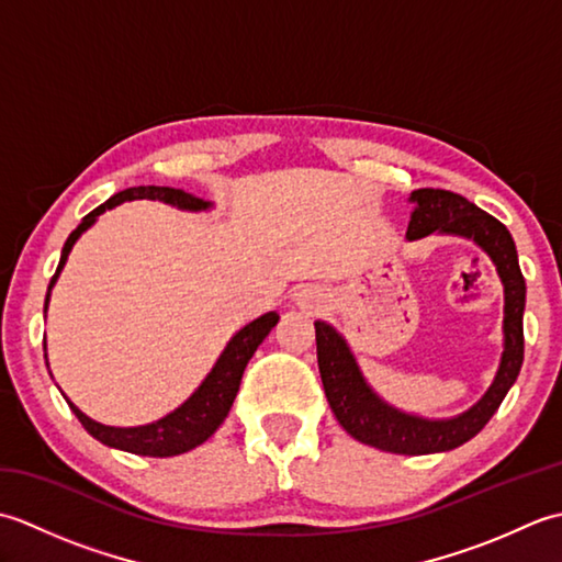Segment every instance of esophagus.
Returning a JSON list of instances; mask_svg holds the SVG:
<instances>
[{
    "instance_id": "1",
    "label": "esophagus",
    "mask_w": 562,
    "mask_h": 562,
    "mask_svg": "<svg viewBox=\"0 0 562 562\" xmlns=\"http://www.w3.org/2000/svg\"><path fill=\"white\" fill-rule=\"evenodd\" d=\"M300 302H302L304 306H316V302H321V294H318L316 290H304V292L300 294Z\"/></svg>"
}]
</instances>
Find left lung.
I'll list each match as a JSON object with an SVG mask.
<instances>
[{
	"label": "left lung",
	"mask_w": 562,
	"mask_h": 562,
	"mask_svg": "<svg viewBox=\"0 0 562 562\" xmlns=\"http://www.w3.org/2000/svg\"><path fill=\"white\" fill-rule=\"evenodd\" d=\"M411 202L415 210L411 214L408 236L411 241L429 234H451L471 238L481 246L495 262L499 280L505 288V350L495 381L485 396L465 413L449 417V420H427L411 413L393 408L384 398H379L374 389L367 384L360 367L348 342L340 333L316 321V355L318 372L324 381L326 398L333 415L362 445L376 447L391 453H437L461 447L463 441L475 437L495 415L499 403L519 376L524 362V304H527V282L519 270L517 246L503 222L493 214L475 207L473 202L439 188L413 190Z\"/></svg>",
	"instance_id": "left-lung-1"
}]
</instances>
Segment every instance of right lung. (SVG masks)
I'll list each match as a JSON object with an SVG mask.
<instances>
[{
  "label": "right lung",
  "instance_id": "obj_1",
  "mask_svg": "<svg viewBox=\"0 0 562 562\" xmlns=\"http://www.w3.org/2000/svg\"><path fill=\"white\" fill-rule=\"evenodd\" d=\"M125 200H159V202H166V205H173L178 210H190V212H200V210L212 207V202L200 200V198L190 195V193H186V190H178V188L137 186V188H127V190H121V193H115L113 198L105 200L103 205L89 212L87 217L81 220L77 229L69 234V238L65 241V248H63V256H59V266H57L53 280H50V288H47V294H45V308H47V302H50V290L55 288L59 272H63L65 262H67L69 250L77 244V238L99 220V214H103L105 210H111L115 205H121V202H125ZM278 321H280L278 314L268 312L260 318L250 321L248 326L238 330L236 336L226 342V348L220 355V360L214 362L212 372L195 389L193 396L178 405L173 413L164 415L157 423L139 425V427H111V425H101L97 420H91L89 415H83L77 405L67 398L69 408L79 417L83 429H87L93 439H99L105 447L139 453V457H157V459L186 453L217 432V427L224 423V417L229 415V408L236 398V391H238V384H241V376H244V369H246L248 360L258 350V345L268 338V333L274 328Z\"/></svg>",
  "mask_w": 562,
  "mask_h": 562
}]
</instances>
